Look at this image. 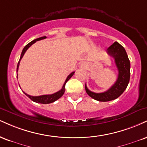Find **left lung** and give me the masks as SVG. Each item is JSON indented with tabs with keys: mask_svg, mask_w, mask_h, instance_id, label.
I'll use <instances>...</instances> for the list:
<instances>
[{
	"mask_svg": "<svg viewBox=\"0 0 147 147\" xmlns=\"http://www.w3.org/2000/svg\"><path fill=\"white\" fill-rule=\"evenodd\" d=\"M109 55L114 59L118 70V79L115 84L107 91L102 93H95L88 90L85 86L86 92L90 96L98 101H109L117 98L124 92L130 79V61L123 46L115 42L107 50Z\"/></svg>",
	"mask_w": 147,
	"mask_h": 147,
	"instance_id": "obj_1",
	"label": "left lung"
}]
</instances>
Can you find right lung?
<instances>
[{"label":"right lung","mask_w":147,"mask_h":147,"mask_svg":"<svg viewBox=\"0 0 147 147\" xmlns=\"http://www.w3.org/2000/svg\"><path fill=\"white\" fill-rule=\"evenodd\" d=\"M45 38H47V37L44 36V37H41V38L35 39V40H33V41H31V42H29L28 45H26L25 47H24V48L23 49V50L22 51V53H21L20 60H19L18 63L17 72H18V67H19V64H20V60L22 58V57L24 55V53H25L26 51H27V49H29V48L31 47V45H33L35 42H36L37 41H39V40H43V39H45ZM74 73H75V72H72L68 76V77H67L66 81H65L64 84H63V85L62 88H61V89L59 91L57 92L54 93V94H46V95H42V96H30V95L27 94H26L25 92H23L28 97H29L30 99H31V100H33V101L35 102H38V103H42V104H48V103H51V102H53L55 101V100L59 99L60 97L62 96V95L63 94V93H64V92H65V86H66V82L69 80V79L71 78L72 76H73ZM17 77H18V75H17Z\"/></svg>","instance_id":"right-lung-1"}]
</instances>
